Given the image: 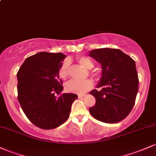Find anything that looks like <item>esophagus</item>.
I'll list each match as a JSON object with an SVG mask.
<instances>
[{"label": "esophagus", "instance_id": "34e87169", "mask_svg": "<svg viewBox=\"0 0 156 156\" xmlns=\"http://www.w3.org/2000/svg\"><path fill=\"white\" fill-rule=\"evenodd\" d=\"M83 96H84L83 95H78V98H83Z\"/></svg>", "mask_w": 156, "mask_h": 156}]
</instances>
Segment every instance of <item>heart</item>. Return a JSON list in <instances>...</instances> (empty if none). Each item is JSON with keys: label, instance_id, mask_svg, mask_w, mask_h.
<instances>
[{"label": "heart", "instance_id": "heart-1", "mask_svg": "<svg viewBox=\"0 0 156 156\" xmlns=\"http://www.w3.org/2000/svg\"><path fill=\"white\" fill-rule=\"evenodd\" d=\"M77 61L83 67L87 69H91L93 68L94 63L91 58L87 56H81L77 58ZM69 63L67 60L64 61L62 63L59 68L58 75L61 79H66L69 75ZM93 87V82L92 80L87 79L83 81H68L66 83L65 88L69 92H73V93L79 94V95H83L86 92L90 91Z\"/></svg>", "mask_w": 156, "mask_h": 156}]
</instances>
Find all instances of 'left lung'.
I'll return each mask as SVG.
<instances>
[{
	"mask_svg": "<svg viewBox=\"0 0 156 156\" xmlns=\"http://www.w3.org/2000/svg\"><path fill=\"white\" fill-rule=\"evenodd\" d=\"M89 55L102 67L97 87L101 90L90 92L96 101L95 105L90 108V114L104 123L119 122L129 114L136 101L138 90L136 62L118 49H93Z\"/></svg>",
	"mask_w": 156,
	"mask_h": 156,
	"instance_id": "left-lung-1",
	"label": "left lung"
}]
</instances>
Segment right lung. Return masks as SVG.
Returning <instances> with one entry per match:
<instances>
[{"label":"right lung","instance_id":"1","mask_svg":"<svg viewBox=\"0 0 156 156\" xmlns=\"http://www.w3.org/2000/svg\"><path fill=\"white\" fill-rule=\"evenodd\" d=\"M66 56L62 53L38 52L25 60L17 73L18 100L26 116L37 127L52 129L68 119L78 95L63 93L58 71Z\"/></svg>","mask_w":156,"mask_h":156}]
</instances>
